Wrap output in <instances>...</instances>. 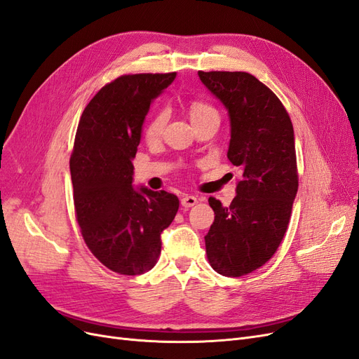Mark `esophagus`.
Returning a JSON list of instances; mask_svg holds the SVG:
<instances>
[{
	"instance_id": "34e87169",
	"label": "esophagus",
	"mask_w": 359,
	"mask_h": 359,
	"mask_svg": "<svg viewBox=\"0 0 359 359\" xmlns=\"http://www.w3.org/2000/svg\"><path fill=\"white\" fill-rule=\"evenodd\" d=\"M180 203H182L184 209H189V207H192V205L198 203V200H196V196H194V195H183Z\"/></svg>"
}]
</instances>
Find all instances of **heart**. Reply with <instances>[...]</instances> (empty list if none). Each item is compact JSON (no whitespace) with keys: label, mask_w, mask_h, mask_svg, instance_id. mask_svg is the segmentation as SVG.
Segmentation results:
<instances>
[{"label":"heart","mask_w":359,"mask_h":359,"mask_svg":"<svg viewBox=\"0 0 359 359\" xmlns=\"http://www.w3.org/2000/svg\"><path fill=\"white\" fill-rule=\"evenodd\" d=\"M189 118H191V122L195 123V122H200L204 119H219V113L213 106H210V104H207L200 100H195L189 104ZM165 122H167L165 111L156 113L146 126L147 140H150V142L158 140V138L163 135Z\"/></svg>","instance_id":"1"}]
</instances>
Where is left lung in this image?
Here are the masks:
<instances>
[{
    "label": "left lung",
    "mask_w": 359,
    "mask_h": 359,
    "mask_svg": "<svg viewBox=\"0 0 359 359\" xmlns=\"http://www.w3.org/2000/svg\"><path fill=\"white\" fill-rule=\"evenodd\" d=\"M229 116L228 159L243 172L229 207L210 196L215 222L204 237L215 271L240 277L279 248L298 191L292 122L280 100L245 72H198Z\"/></svg>",
    "instance_id": "left-lung-1"
}]
</instances>
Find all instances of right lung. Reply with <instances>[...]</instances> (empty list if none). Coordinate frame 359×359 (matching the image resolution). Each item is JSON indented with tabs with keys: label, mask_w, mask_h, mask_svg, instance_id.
Masks as SVG:
<instances>
[{
	"label": "right lung",
	"mask_w": 359,
	"mask_h": 359,
	"mask_svg": "<svg viewBox=\"0 0 359 359\" xmlns=\"http://www.w3.org/2000/svg\"><path fill=\"white\" fill-rule=\"evenodd\" d=\"M175 79L176 73L121 76L89 101L77 126L70 158L76 217L89 250L114 273L154 269L161 234L179 210L175 194L133 184L144 118Z\"/></svg>",
	"instance_id": "1"
}]
</instances>
